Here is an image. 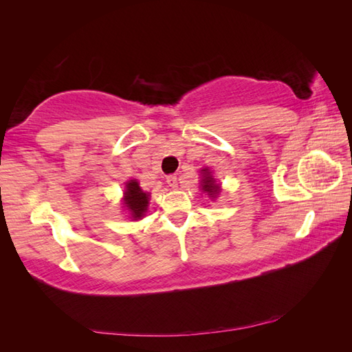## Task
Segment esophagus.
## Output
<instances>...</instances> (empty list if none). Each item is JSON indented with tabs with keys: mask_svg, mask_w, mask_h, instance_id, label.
<instances>
[{
	"mask_svg": "<svg viewBox=\"0 0 352 352\" xmlns=\"http://www.w3.org/2000/svg\"><path fill=\"white\" fill-rule=\"evenodd\" d=\"M166 182H167V185L170 188H177V177H176V175H168L166 177Z\"/></svg>",
	"mask_w": 352,
	"mask_h": 352,
	"instance_id": "34e87169",
	"label": "esophagus"
}]
</instances>
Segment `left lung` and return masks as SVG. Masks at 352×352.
Listing matches in <instances>:
<instances>
[{"mask_svg":"<svg viewBox=\"0 0 352 352\" xmlns=\"http://www.w3.org/2000/svg\"><path fill=\"white\" fill-rule=\"evenodd\" d=\"M202 172H204V179H202V189L204 190H207V192L211 195V197H214V195H217L219 194V190H220V186L219 185H216L214 182L216 180L212 179V176H210V173H208V168H206V170H202Z\"/></svg>","mask_w":352,"mask_h":352,"instance_id":"left-lung-1","label":"left lung"}]
</instances>
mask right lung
I'll return each instance as SVG.
<instances>
[{
	"instance_id": "right-lung-1",
	"label": "right lung",
	"mask_w": 352,
	"mask_h": 352,
	"mask_svg": "<svg viewBox=\"0 0 352 352\" xmlns=\"http://www.w3.org/2000/svg\"><path fill=\"white\" fill-rule=\"evenodd\" d=\"M148 199H150V195L144 192L136 180L127 182L126 192H124V204L127 208H129L131 214L135 220L144 217L145 211L148 208Z\"/></svg>"
}]
</instances>
